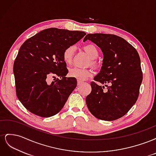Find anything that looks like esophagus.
<instances>
[{"label": "esophagus", "mask_w": 156, "mask_h": 156, "mask_svg": "<svg viewBox=\"0 0 156 156\" xmlns=\"http://www.w3.org/2000/svg\"><path fill=\"white\" fill-rule=\"evenodd\" d=\"M82 83H83V81H79V80H77V85H78V86L81 85V84Z\"/></svg>", "instance_id": "esophagus-1"}]
</instances>
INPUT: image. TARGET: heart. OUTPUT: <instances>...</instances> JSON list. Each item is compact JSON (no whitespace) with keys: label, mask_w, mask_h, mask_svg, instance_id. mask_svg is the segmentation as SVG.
Instances as JSON below:
<instances>
[{"label":"heart","mask_w":156,"mask_h":156,"mask_svg":"<svg viewBox=\"0 0 156 156\" xmlns=\"http://www.w3.org/2000/svg\"><path fill=\"white\" fill-rule=\"evenodd\" d=\"M84 51L90 56L91 58V66L94 68H97L99 66V63L96 58L99 55V51L97 47L92 44H87L83 47ZM75 47L74 45L68 46L63 52V60L66 64H70L72 62L73 56L75 54ZM68 75L70 77L75 78L79 81H84L88 77L92 75V72L90 69H81L79 68H72L69 69Z\"/></svg>","instance_id":"obj_1"}]
</instances>
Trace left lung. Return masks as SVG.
I'll return each instance as SVG.
<instances>
[{
	"label": "left lung",
	"instance_id": "1",
	"mask_svg": "<svg viewBox=\"0 0 156 156\" xmlns=\"http://www.w3.org/2000/svg\"><path fill=\"white\" fill-rule=\"evenodd\" d=\"M92 41L103 54L100 73L91 82L86 98L88 110L97 119L112 121L124 116L137 100L143 72L137 51L122 37L114 34H88L83 41ZM109 85H108V84Z\"/></svg>",
	"mask_w": 156,
	"mask_h": 156
}]
</instances>
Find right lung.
<instances>
[{"instance_id": "1", "label": "right lung", "mask_w": 156, "mask_h": 156, "mask_svg": "<svg viewBox=\"0 0 156 156\" xmlns=\"http://www.w3.org/2000/svg\"><path fill=\"white\" fill-rule=\"evenodd\" d=\"M85 35L82 31L50 28L22 44L14 61L13 74L16 95L27 110L50 117L63 108L77 83L76 79L66 77L68 69L63 52ZM51 76L58 77L49 83Z\"/></svg>"}]
</instances>
